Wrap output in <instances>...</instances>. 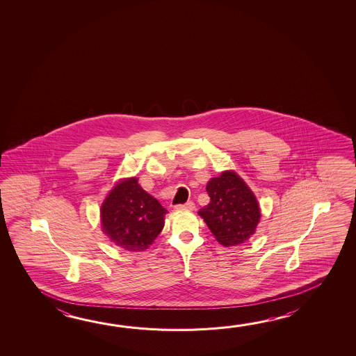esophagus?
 <instances>
[{"mask_svg":"<svg viewBox=\"0 0 356 356\" xmlns=\"http://www.w3.org/2000/svg\"><path fill=\"white\" fill-rule=\"evenodd\" d=\"M176 210H193L195 209V204L193 201H187L186 204H179L175 205Z\"/></svg>","mask_w":356,"mask_h":356,"instance_id":"34e87169","label":"esophagus"}]
</instances>
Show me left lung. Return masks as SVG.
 Here are the masks:
<instances>
[{"mask_svg": "<svg viewBox=\"0 0 356 356\" xmlns=\"http://www.w3.org/2000/svg\"><path fill=\"white\" fill-rule=\"evenodd\" d=\"M210 204L199 215L218 243L224 246L243 243L255 232L260 209L255 195L234 171L222 172L207 182Z\"/></svg>", "mask_w": 356, "mask_h": 356, "instance_id": "1", "label": "left lung"}]
</instances>
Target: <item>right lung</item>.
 Listing matches in <instances>:
<instances>
[{"label":"right lung","mask_w":356,"mask_h":356,"mask_svg":"<svg viewBox=\"0 0 356 356\" xmlns=\"http://www.w3.org/2000/svg\"><path fill=\"white\" fill-rule=\"evenodd\" d=\"M166 212L131 177L113 187L101 206L102 230L121 249L143 251L163 230Z\"/></svg>","instance_id":"add662e5"}]
</instances>
